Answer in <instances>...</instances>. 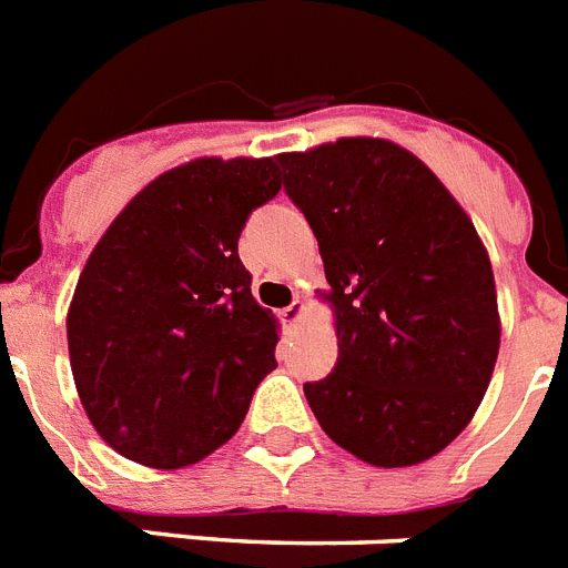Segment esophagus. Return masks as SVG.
<instances>
[{
  "instance_id": "34e87169",
  "label": "esophagus",
  "mask_w": 568,
  "mask_h": 568,
  "mask_svg": "<svg viewBox=\"0 0 568 568\" xmlns=\"http://www.w3.org/2000/svg\"><path fill=\"white\" fill-rule=\"evenodd\" d=\"M303 312H306V306H303V300H294L292 306H285L280 315H283V324L292 329V326L300 324V317H303Z\"/></svg>"
}]
</instances>
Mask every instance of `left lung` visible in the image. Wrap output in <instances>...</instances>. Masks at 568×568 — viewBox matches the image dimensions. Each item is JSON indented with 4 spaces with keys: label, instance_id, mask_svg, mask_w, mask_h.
<instances>
[{
    "label": "left lung",
    "instance_id": "left-lung-1",
    "mask_svg": "<svg viewBox=\"0 0 568 568\" xmlns=\"http://www.w3.org/2000/svg\"><path fill=\"white\" fill-rule=\"evenodd\" d=\"M324 260L338 364L303 394L326 435L373 467H414L467 428L499 356L490 256L423 160L344 136L280 154Z\"/></svg>",
    "mask_w": 568,
    "mask_h": 568
}]
</instances>
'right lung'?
Segmentation results:
<instances>
[{"instance_id": "obj_1", "label": "right lung", "mask_w": 568, "mask_h": 568, "mask_svg": "<svg viewBox=\"0 0 568 568\" xmlns=\"http://www.w3.org/2000/svg\"><path fill=\"white\" fill-rule=\"evenodd\" d=\"M276 156L169 169L92 247L69 303V364L101 440L154 469L227 444L276 367V317L251 294L239 236L280 192Z\"/></svg>"}]
</instances>
